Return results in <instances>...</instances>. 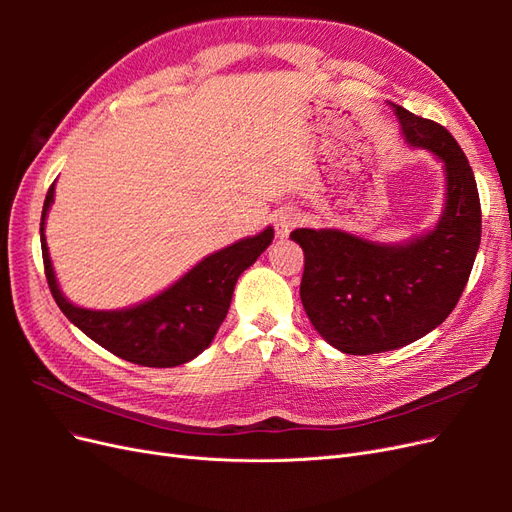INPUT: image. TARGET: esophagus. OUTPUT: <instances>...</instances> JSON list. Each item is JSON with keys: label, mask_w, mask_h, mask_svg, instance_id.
<instances>
[{"label": "esophagus", "mask_w": 512, "mask_h": 512, "mask_svg": "<svg viewBox=\"0 0 512 512\" xmlns=\"http://www.w3.org/2000/svg\"><path fill=\"white\" fill-rule=\"evenodd\" d=\"M297 222H299V218H297V213H294L292 209H282V211H277V213H275V218H273L277 237H288V235H290V230L294 228V224H297Z\"/></svg>", "instance_id": "34e87169"}]
</instances>
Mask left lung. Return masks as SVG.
<instances>
[{
	"instance_id": "1",
	"label": "left lung",
	"mask_w": 512,
	"mask_h": 512,
	"mask_svg": "<svg viewBox=\"0 0 512 512\" xmlns=\"http://www.w3.org/2000/svg\"><path fill=\"white\" fill-rule=\"evenodd\" d=\"M393 106L401 136L442 164L444 205L433 228L399 243L339 228H297L301 303L324 342L344 354L408 346L453 312L480 245V200L466 153L436 121Z\"/></svg>"
}]
</instances>
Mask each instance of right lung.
<instances>
[{"label":"right lung","instance_id":"add662e5","mask_svg":"<svg viewBox=\"0 0 512 512\" xmlns=\"http://www.w3.org/2000/svg\"><path fill=\"white\" fill-rule=\"evenodd\" d=\"M55 200V181L46 192L40 243L44 273L64 316L123 361L145 367H177L207 350L224 322L239 275L252 267L273 241V226L205 256L162 292L121 309H87L64 297L46 245V215Z\"/></svg>","mask_w":512,"mask_h":512}]
</instances>
